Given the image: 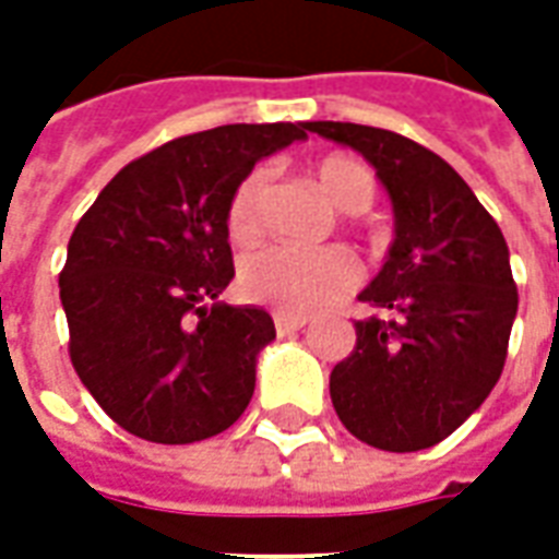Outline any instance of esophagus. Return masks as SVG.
Here are the masks:
<instances>
[{"label": "esophagus", "mask_w": 559, "mask_h": 559, "mask_svg": "<svg viewBox=\"0 0 559 559\" xmlns=\"http://www.w3.org/2000/svg\"><path fill=\"white\" fill-rule=\"evenodd\" d=\"M305 317H290V314H275V332L278 335H293V332H299L305 329Z\"/></svg>", "instance_id": "1"}]
</instances>
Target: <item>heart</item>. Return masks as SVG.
Segmentation results:
<instances>
[{
    "instance_id": "b5f03b06",
    "label": "heart",
    "mask_w": 559,
    "mask_h": 559,
    "mask_svg": "<svg viewBox=\"0 0 559 559\" xmlns=\"http://www.w3.org/2000/svg\"><path fill=\"white\" fill-rule=\"evenodd\" d=\"M314 179L329 203L341 209L350 221H356V215L368 212L374 203V173L350 155L320 158ZM269 206H272V176L260 167L236 185L227 203V230L233 239L242 245L263 239L269 227ZM359 278H362L359 260L338 245L317 251L275 245L248 254L239 266V290L251 302L269 305L278 314L290 317L329 308L341 296H347Z\"/></svg>"
}]
</instances>
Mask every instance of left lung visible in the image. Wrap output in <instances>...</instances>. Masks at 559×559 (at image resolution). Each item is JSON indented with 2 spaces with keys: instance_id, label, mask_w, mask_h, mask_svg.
Listing matches in <instances>:
<instances>
[{
  "instance_id": "8db88e82",
  "label": "left lung",
  "mask_w": 559,
  "mask_h": 559,
  "mask_svg": "<svg viewBox=\"0 0 559 559\" xmlns=\"http://www.w3.org/2000/svg\"><path fill=\"white\" fill-rule=\"evenodd\" d=\"M362 152L395 206V242L359 302L356 347L329 377L344 428L383 452L431 449L503 374L518 287L497 221L440 155L386 128L308 122Z\"/></svg>"
}]
</instances>
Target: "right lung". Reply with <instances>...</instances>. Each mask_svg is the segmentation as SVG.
<instances>
[{
    "label": "right lung",
    "instance_id": "right-lung-1",
    "mask_svg": "<svg viewBox=\"0 0 559 559\" xmlns=\"http://www.w3.org/2000/svg\"><path fill=\"white\" fill-rule=\"evenodd\" d=\"M308 122L221 126L140 155L71 233L59 272L68 356L110 419L148 443L227 431L254 395L263 308L215 302L233 278L227 203Z\"/></svg>",
    "mask_w": 559,
    "mask_h": 559
}]
</instances>
